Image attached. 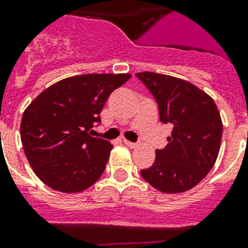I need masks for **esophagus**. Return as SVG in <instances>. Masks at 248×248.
Listing matches in <instances>:
<instances>
[{"label": "esophagus", "instance_id": "1", "mask_svg": "<svg viewBox=\"0 0 248 248\" xmlns=\"http://www.w3.org/2000/svg\"><path fill=\"white\" fill-rule=\"evenodd\" d=\"M124 142L127 145L128 148H138L139 146V142H131V141H128V140H124Z\"/></svg>", "mask_w": 248, "mask_h": 248}]
</instances>
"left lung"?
I'll return each mask as SVG.
<instances>
[{
    "instance_id": "8db88e82",
    "label": "left lung",
    "mask_w": 248,
    "mask_h": 248,
    "mask_svg": "<svg viewBox=\"0 0 248 248\" xmlns=\"http://www.w3.org/2000/svg\"><path fill=\"white\" fill-rule=\"evenodd\" d=\"M136 76L156 100L160 121L173 127L153 166L141 170L142 178L166 194L185 192L210 172L218 158L223 134L218 108L206 93L182 78L155 72Z\"/></svg>"
}]
</instances>
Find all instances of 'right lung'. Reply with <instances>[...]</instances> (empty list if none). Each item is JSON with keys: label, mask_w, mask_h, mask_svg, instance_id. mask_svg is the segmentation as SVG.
I'll return each instance as SVG.
<instances>
[{"label": "right lung", "mask_w": 248, "mask_h": 248, "mask_svg": "<svg viewBox=\"0 0 248 248\" xmlns=\"http://www.w3.org/2000/svg\"><path fill=\"white\" fill-rule=\"evenodd\" d=\"M128 74H86L63 78L42 92L21 118L24 153L39 180L56 191L89 188L106 170L112 145L90 136L110 93Z\"/></svg>", "instance_id": "1"}]
</instances>
